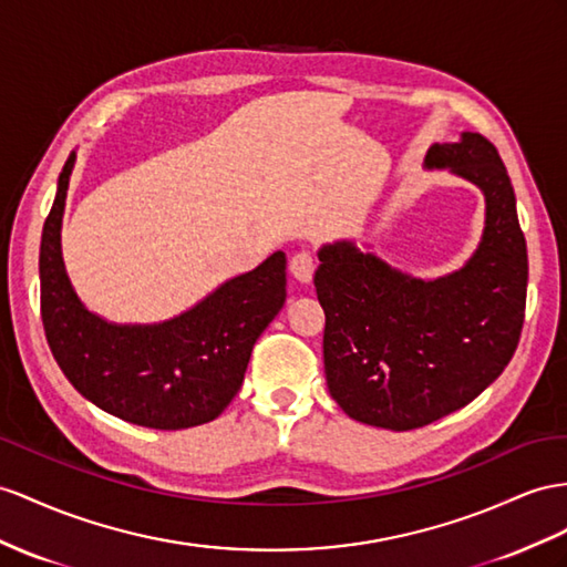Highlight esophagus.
<instances>
[{
  "mask_svg": "<svg viewBox=\"0 0 567 567\" xmlns=\"http://www.w3.org/2000/svg\"><path fill=\"white\" fill-rule=\"evenodd\" d=\"M313 270H316V258L309 251H299L289 260V272L295 275V280L307 285L313 278Z\"/></svg>",
  "mask_w": 567,
  "mask_h": 567,
  "instance_id": "obj_1",
  "label": "esophagus"
}]
</instances>
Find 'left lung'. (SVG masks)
I'll use <instances>...</instances> for the list:
<instances>
[{
    "label": "left lung",
    "instance_id": "left-lung-1",
    "mask_svg": "<svg viewBox=\"0 0 567 567\" xmlns=\"http://www.w3.org/2000/svg\"><path fill=\"white\" fill-rule=\"evenodd\" d=\"M424 169H447L484 196V229L464 266L416 278L338 239L318 249L323 364L347 416L410 431L457 412L498 379L525 321L527 241L498 151L478 134L433 143Z\"/></svg>",
    "mask_w": 567,
    "mask_h": 567
}]
</instances>
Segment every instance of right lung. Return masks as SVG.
<instances>
[{
    "instance_id": "add662e5",
    "label": "right lung",
    "mask_w": 567,
    "mask_h": 567,
    "mask_svg": "<svg viewBox=\"0 0 567 567\" xmlns=\"http://www.w3.org/2000/svg\"><path fill=\"white\" fill-rule=\"evenodd\" d=\"M74 165L71 151L40 239V309L56 364L85 400L128 424L177 431L213 422L239 393L256 340L282 309L285 254H270L167 321H107L85 307L62 254Z\"/></svg>"
}]
</instances>
